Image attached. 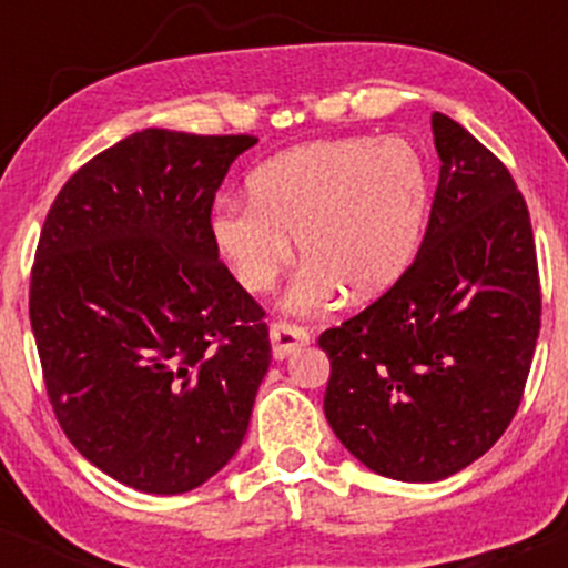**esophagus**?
<instances>
[{
  "instance_id": "34e87169",
  "label": "esophagus",
  "mask_w": 568,
  "mask_h": 568,
  "mask_svg": "<svg viewBox=\"0 0 568 568\" xmlns=\"http://www.w3.org/2000/svg\"><path fill=\"white\" fill-rule=\"evenodd\" d=\"M270 338H272V355H275V361H283V357H288L291 352H296L298 347H306V344H310V334H306V328H302V325L296 323H285V321L272 323Z\"/></svg>"
}]
</instances>
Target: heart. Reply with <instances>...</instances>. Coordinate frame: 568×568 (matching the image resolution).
I'll return each mask as SVG.
<instances>
[{
	"mask_svg": "<svg viewBox=\"0 0 568 568\" xmlns=\"http://www.w3.org/2000/svg\"><path fill=\"white\" fill-rule=\"evenodd\" d=\"M247 202H221L211 234L247 293L272 288L291 264L302 272L285 306L317 312L347 293L379 296L408 270L427 213V168L400 139L312 141L285 149L247 175Z\"/></svg>",
	"mask_w": 568,
	"mask_h": 568,
	"instance_id": "heart-1",
	"label": "heart"
}]
</instances>
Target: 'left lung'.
Returning a JSON list of instances; mask_svg holds the SVG:
<instances>
[{
    "instance_id": "obj_1",
    "label": "left lung",
    "mask_w": 568,
    "mask_h": 568,
    "mask_svg": "<svg viewBox=\"0 0 568 568\" xmlns=\"http://www.w3.org/2000/svg\"><path fill=\"white\" fill-rule=\"evenodd\" d=\"M440 179L414 264L321 334L325 419L368 470L433 484L501 438L524 397L542 293L529 207L499 158L433 114Z\"/></svg>"
}]
</instances>
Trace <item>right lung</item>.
Instances as JSON below:
<instances>
[{"label":"right lung","mask_w":568,"mask_h":568,"mask_svg":"<svg viewBox=\"0 0 568 568\" xmlns=\"http://www.w3.org/2000/svg\"><path fill=\"white\" fill-rule=\"evenodd\" d=\"M253 135L146 128L84 162L39 234L29 315L84 459L184 494L237 454L272 361L264 310L219 262L211 207Z\"/></svg>","instance_id":"obj_1"}]
</instances>
